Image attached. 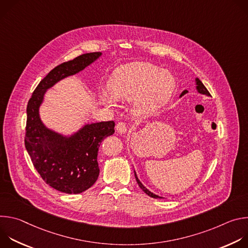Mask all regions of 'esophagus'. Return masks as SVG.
Instances as JSON below:
<instances>
[{
    "label": "esophagus",
    "instance_id": "obj_1",
    "mask_svg": "<svg viewBox=\"0 0 248 248\" xmlns=\"http://www.w3.org/2000/svg\"><path fill=\"white\" fill-rule=\"evenodd\" d=\"M126 125L124 123H119L117 125H116V129H117V132L120 133V134H124L126 132Z\"/></svg>",
    "mask_w": 248,
    "mask_h": 248
}]
</instances>
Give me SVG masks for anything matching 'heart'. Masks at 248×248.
Wrapping results in <instances>:
<instances>
[{
    "mask_svg": "<svg viewBox=\"0 0 248 248\" xmlns=\"http://www.w3.org/2000/svg\"><path fill=\"white\" fill-rule=\"evenodd\" d=\"M175 86L173 77L149 62H136L118 67L112 74L108 89H102L100 99L113 106L115 99H132L136 116L156 113L171 97Z\"/></svg>",
    "mask_w": 248,
    "mask_h": 248,
    "instance_id": "b5f03b06",
    "label": "heart"
}]
</instances>
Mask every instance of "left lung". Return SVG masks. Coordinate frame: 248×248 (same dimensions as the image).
I'll return each instance as SVG.
<instances>
[{
	"label": "left lung",
	"instance_id": "1",
	"mask_svg": "<svg viewBox=\"0 0 248 248\" xmlns=\"http://www.w3.org/2000/svg\"><path fill=\"white\" fill-rule=\"evenodd\" d=\"M194 82H195V89L197 90V92L198 93H200V94H203V95H206V96H210V93H209V91L206 89V87L204 86V84L200 81V79L198 78H195V80H194ZM186 93H188V91L187 90H184L183 92H182V94H181V96L180 97H183L184 95H186ZM134 176H135V180H136V182H137V184H138V186H139V187L142 189L147 195H149L150 197H152V198H163L162 196H159V195H157V194H155V193H153L152 191H150L148 188H146L143 185H142V183H141L140 181H139V179H138V176H137V174H136V171L134 170Z\"/></svg>",
	"mask_w": 248,
	"mask_h": 248
}]
</instances>
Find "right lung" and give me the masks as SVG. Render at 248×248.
Listing matches in <instances>:
<instances>
[{
    "mask_svg": "<svg viewBox=\"0 0 248 248\" xmlns=\"http://www.w3.org/2000/svg\"><path fill=\"white\" fill-rule=\"evenodd\" d=\"M101 56V52L83 54L56 66L40 81L27 104L25 148L45 183L63 193L78 194L95 184L100 172L99 147L103 139L115 132V123H84L75 132L63 134L42 122L40 107L50 88L82 72Z\"/></svg>",
    "mask_w": 248,
    "mask_h": 248,
    "instance_id": "add662e5",
    "label": "right lung"
}]
</instances>
